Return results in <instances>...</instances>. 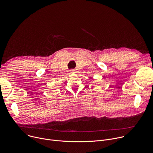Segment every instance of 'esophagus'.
<instances>
[{
  "instance_id": "34e87169",
  "label": "esophagus",
  "mask_w": 153,
  "mask_h": 153,
  "mask_svg": "<svg viewBox=\"0 0 153 153\" xmlns=\"http://www.w3.org/2000/svg\"><path fill=\"white\" fill-rule=\"evenodd\" d=\"M74 70H70V72L71 73H74Z\"/></svg>"
}]
</instances>
